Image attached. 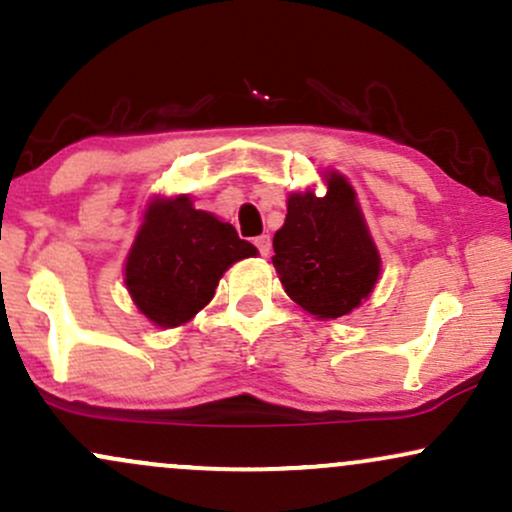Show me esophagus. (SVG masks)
Instances as JSON below:
<instances>
[{
    "mask_svg": "<svg viewBox=\"0 0 512 512\" xmlns=\"http://www.w3.org/2000/svg\"><path fill=\"white\" fill-rule=\"evenodd\" d=\"M255 248L260 250L262 257H267L269 252H272V240H269V236H260L255 238Z\"/></svg>",
    "mask_w": 512,
    "mask_h": 512,
    "instance_id": "34e87169",
    "label": "esophagus"
}]
</instances>
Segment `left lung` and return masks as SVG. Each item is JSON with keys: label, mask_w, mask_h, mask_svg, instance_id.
I'll return each mask as SVG.
<instances>
[{"label": "left lung", "mask_w": 512, "mask_h": 512, "mask_svg": "<svg viewBox=\"0 0 512 512\" xmlns=\"http://www.w3.org/2000/svg\"><path fill=\"white\" fill-rule=\"evenodd\" d=\"M327 195H289V214L274 233V267L291 301L320 320L349 315L366 301L380 276L354 187L337 170L327 173Z\"/></svg>", "instance_id": "left-lung-1"}]
</instances>
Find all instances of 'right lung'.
Masks as SVG:
<instances>
[{
  "mask_svg": "<svg viewBox=\"0 0 512 512\" xmlns=\"http://www.w3.org/2000/svg\"><path fill=\"white\" fill-rule=\"evenodd\" d=\"M255 255V245L240 240L231 223L195 209L187 195L154 199L127 255L125 284L154 325L178 327L214 298L233 262Z\"/></svg>",
  "mask_w": 512,
  "mask_h": 512,
  "instance_id": "obj_1",
  "label": "right lung"
}]
</instances>
